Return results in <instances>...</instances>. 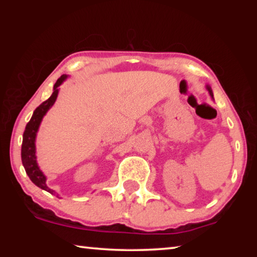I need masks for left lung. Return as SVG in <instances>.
<instances>
[{
	"instance_id": "obj_1",
	"label": "left lung",
	"mask_w": 257,
	"mask_h": 257,
	"mask_svg": "<svg viewBox=\"0 0 257 257\" xmlns=\"http://www.w3.org/2000/svg\"><path fill=\"white\" fill-rule=\"evenodd\" d=\"M207 89H208V92H210V94H211V96L213 97V94H212V90H211V88H210V87H207Z\"/></svg>"
}]
</instances>
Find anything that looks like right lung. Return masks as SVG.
Here are the masks:
<instances>
[{
  "label": "right lung",
  "mask_w": 257,
  "mask_h": 257,
  "mask_svg": "<svg viewBox=\"0 0 257 257\" xmlns=\"http://www.w3.org/2000/svg\"><path fill=\"white\" fill-rule=\"evenodd\" d=\"M66 78V75H62L58 80H56L53 88V94L51 95L50 98H47L45 102H43L41 105L34 111L32 119H30L27 125H26L23 136V146H21V161H23L24 168L26 170V173H27L29 177V179L37 187L49 191L51 194H53L54 191L46 186V178L40 170V168H38L36 162V155H35V138H36V133L38 130V127H40L43 116H44L45 113L50 110V107L53 105L56 96H58V87L62 84Z\"/></svg>",
  "instance_id": "1"
}]
</instances>
